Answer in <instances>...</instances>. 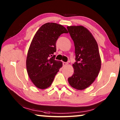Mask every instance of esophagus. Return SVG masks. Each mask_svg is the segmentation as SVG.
<instances>
[{
	"instance_id": "obj_1",
	"label": "esophagus",
	"mask_w": 120,
	"mask_h": 120,
	"mask_svg": "<svg viewBox=\"0 0 120 120\" xmlns=\"http://www.w3.org/2000/svg\"><path fill=\"white\" fill-rule=\"evenodd\" d=\"M67 65H68V63L65 62H63V66L65 67V66H67Z\"/></svg>"
}]
</instances>
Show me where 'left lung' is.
<instances>
[{
  "label": "left lung",
  "instance_id": "8db88e82",
  "mask_svg": "<svg viewBox=\"0 0 120 120\" xmlns=\"http://www.w3.org/2000/svg\"><path fill=\"white\" fill-rule=\"evenodd\" d=\"M74 41L76 62L72 64L74 73L69 84L77 90H83L93 84L98 76L101 59L98 44L91 32L83 26H67Z\"/></svg>",
  "mask_w": 120,
  "mask_h": 120
}]
</instances>
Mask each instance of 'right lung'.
Segmentation results:
<instances>
[{"label":"right lung","instance_id":"obj_1","mask_svg":"<svg viewBox=\"0 0 120 120\" xmlns=\"http://www.w3.org/2000/svg\"><path fill=\"white\" fill-rule=\"evenodd\" d=\"M64 26L55 23L43 24L36 32L28 49L26 65L28 76L37 88L51 85L62 62L54 59L56 41L62 33H68Z\"/></svg>","mask_w":120,"mask_h":120}]
</instances>
